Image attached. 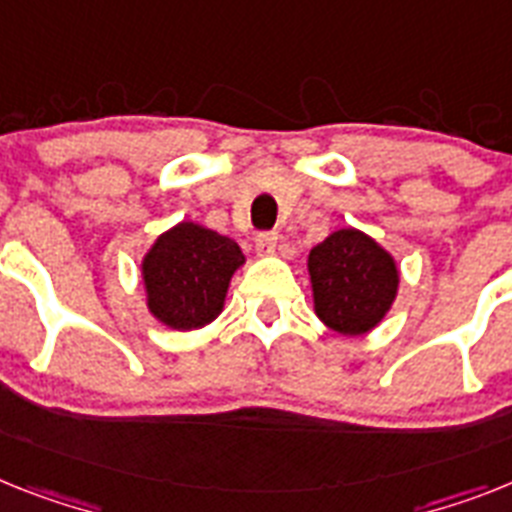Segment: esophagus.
Masks as SVG:
<instances>
[{
	"label": "esophagus",
	"mask_w": 512,
	"mask_h": 512,
	"mask_svg": "<svg viewBox=\"0 0 512 512\" xmlns=\"http://www.w3.org/2000/svg\"><path fill=\"white\" fill-rule=\"evenodd\" d=\"M255 247L260 255H270V252L278 247V234L276 231H260L255 239Z\"/></svg>",
	"instance_id": "1"
}]
</instances>
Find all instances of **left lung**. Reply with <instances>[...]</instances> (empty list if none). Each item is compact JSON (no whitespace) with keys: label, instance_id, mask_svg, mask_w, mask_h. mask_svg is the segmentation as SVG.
Masks as SVG:
<instances>
[{"label":"left lung","instance_id":"obj_1","mask_svg":"<svg viewBox=\"0 0 512 512\" xmlns=\"http://www.w3.org/2000/svg\"><path fill=\"white\" fill-rule=\"evenodd\" d=\"M315 312L343 336H362L385 317L398 291L393 257L367 234L341 229L309 252Z\"/></svg>","mask_w":512,"mask_h":512}]
</instances>
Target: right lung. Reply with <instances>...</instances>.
<instances>
[{
    "label": "right lung",
    "mask_w": 512,
    "mask_h": 512,
    "mask_svg": "<svg viewBox=\"0 0 512 512\" xmlns=\"http://www.w3.org/2000/svg\"><path fill=\"white\" fill-rule=\"evenodd\" d=\"M244 263L229 236L184 221L158 236L143 260L150 312L174 330H195L216 320L234 270Z\"/></svg>",
    "instance_id": "add662e5"
}]
</instances>
